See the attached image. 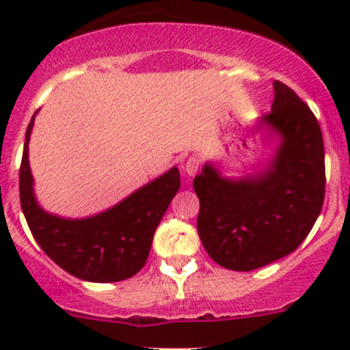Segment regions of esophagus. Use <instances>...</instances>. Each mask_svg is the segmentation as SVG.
Segmentation results:
<instances>
[{"instance_id":"obj_1","label":"esophagus","mask_w":350,"mask_h":350,"mask_svg":"<svg viewBox=\"0 0 350 350\" xmlns=\"http://www.w3.org/2000/svg\"><path fill=\"white\" fill-rule=\"evenodd\" d=\"M183 169H185V174L195 176L198 172V169H200V159H198L196 155H191V157L185 162Z\"/></svg>"}]
</instances>
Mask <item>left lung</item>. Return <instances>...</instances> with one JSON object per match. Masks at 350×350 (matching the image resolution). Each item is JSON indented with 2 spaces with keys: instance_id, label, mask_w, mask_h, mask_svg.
<instances>
[{
  "instance_id": "obj_1",
  "label": "left lung",
  "mask_w": 350,
  "mask_h": 350,
  "mask_svg": "<svg viewBox=\"0 0 350 350\" xmlns=\"http://www.w3.org/2000/svg\"><path fill=\"white\" fill-rule=\"evenodd\" d=\"M281 135L267 171L239 181L206 164L193 181L198 234L208 256L232 271H252L295 252L315 225L325 198V152L319 120L281 81L260 118Z\"/></svg>"
}]
</instances>
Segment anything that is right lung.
<instances>
[{
  "label": "right lung",
  "mask_w": 350,
  "mask_h": 350,
  "mask_svg": "<svg viewBox=\"0 0 350 350\" xmlns=\"http://www.w3.org/2000/svg\"><path fill=\"white\" fill-rule=\"evenodd\" d=\"M33 118L28 123L20 165V203L33 239L59 267L79 280L115 283L135 276L149 257L159 221L181 186L178 167L91 218L66 220L45 213L33 196L28 165Z\"/></svg>",
  "instance_id": "right-lung-1"
}]
</instances>
